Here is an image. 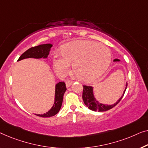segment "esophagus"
<instances>
[{"mask_svg":"<svg viewBox=\"0 0 148 148\" xmlns=\"http://www.w3.org/2000/svg\"><path fill=\"white\" fill-rule=\"evenodd\" d=\"M72 83H73V82L71 80H68L66 81V87H70V86H71Z\"/></svg>","mask_w":148,"mask_h":148,"instance_id":"esophagus-1","label":"esophagus"}]
</instances>
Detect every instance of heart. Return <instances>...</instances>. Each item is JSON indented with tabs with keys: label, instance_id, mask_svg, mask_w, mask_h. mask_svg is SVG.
<instances>
[{
	"label": "heart",
	"instance_id": "obj_1",
	"mask_svg": "<svg viewBox=\"0 0 148 148\" xmlns=\"http://www.w3.org/2000/svg\"><path fill=\"white\" fill-rule=\"evenodd\" d=\"M111 53L105 45L90 41L78 40L65 44L62 56L53 55L54 69L64 74L73 64L74 73L81 80L90 82L101 76L109 67Z\"/></svg>",
	"mask_w": 148,
	"mask_h": 148
}]
</instances>
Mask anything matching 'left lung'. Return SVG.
Here are the masks:
<instances>
[{
	"label": "left lung",
	"instance_id": "obj_1",
	"mask_svg": "<svg viewBox=\"0 0 148 148\" xmlns=\"http://www.w3.org/2000/svg\"><path fill=\"white\" fill-rule=\"evenodd\" d=\"M119 60L115 59L114 60V62H119ZM127 86V82L126 83V88L125 89L123 95L121 96V97L116 101V103L113 104L112 105H103V104L99 103L97 101H96L95 98L93 95V88L90 86H86V85H83V92H82V99L83 101L85 104V105L89 109L92 110L94 111H99V112H103L106 111L108 110L112 109L114 107L117 105V104L121 101L123 97L125 92Z\"/></svg>",
	"mask_w": 148,
	"mask_h": 148
}]
</instances>
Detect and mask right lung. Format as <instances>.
I'll return each instance as SVG.
<instances>
[{
	"instance_id": "obj_1",
	"label": "right lung",
	"mask_w": 148,
	"mask_h": 148,
	"mask_svg": "<svg viewBox=\"0 0 148 148\" xmlns=\"http://www.w3.org/2000/svg\"><path fill=\"white\" fill-rule=\"evenodd\" d=\"M52 47L51 44H42L31 47L26 51L22 54L18 58L17 61L25 59V58H46L48 56L51 47ZM66 90V84L64 82H60L56 85V93H55V102L52 108L46 113L43 115H36L41 117H50V116L56 115L61 109L63 97L64 92Z\"/></svg>"
}]
</instances>
